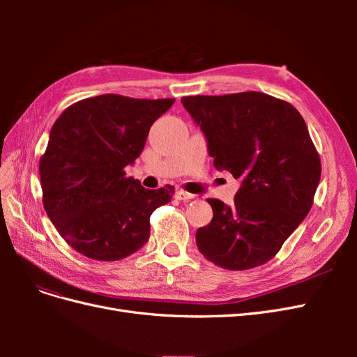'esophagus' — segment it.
<instances>
[{
	"mask_svg": "<svg viewBox=\"0 0 357 357\" xmlns=\"http://www.w3.org/2000/svg\"><path fill=\"white\" fill-rule=\"evenodd\" d=\"M176 198L180 199V201H189V199L195 198V195H192V193L183 190V189H177L176 190Z\"/></svg>",
	"mask_w": 357,
	"mask_h": 357,
	"instance_id": "obj_1",
	"label": "esophagus"
}]
</instances>
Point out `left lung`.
Segmentation results:
<instances>
[{
    "label": "left lung",
    "instance_id": "left-lung-1",
    "mask_svg": "<svg viewBox=\"0 0 357 357\" xmlns=\"http://www.w3.org/2000/svg\"><path fill=\"white\" fill-rule=\"evenodd\" d=\"M208 142L214 167L241 178L231 207L208 198L213 219L197 231L198 250L229 271L264 265L311 210L321 164L305 121L262 92L183 96Z\"/></svg>",
    "mask_w": 357,
    "mask_h": 357
}]
</instances>
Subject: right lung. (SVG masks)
I'll use <instances>...</instances> for the list:
<instances>
[{
	"label": "right lung",
	"instance_id": "1",
	"mask_svg": "<svg viewBox=\"0 0 357 357\" xmlns=\"http://www.w3.org/2000/svg\"><path fill=\"white\" fill-rule=\"evenodd\" d=\"M176 100L105 93L71 104L53 123L40 159L43 205L71 248L121 261L150 236V215L174 188L149 190L125 167L142 155L150 126Z\"/></svg>",
	"mask_w": 357,
	"mask_h": 357
}]
</instances>
